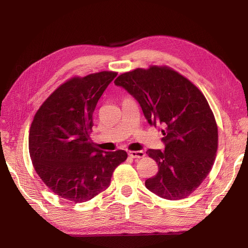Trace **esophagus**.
I'll use <instances>...</instances> for the list:
<instances>
[{"instance_id":"esophagus-1","label":"esophagus","mask_w":248,"mask_h":248,"mask_svg":"<svg viewBox=\"0 0 248 248\" xmlns=\"http://www.w3.org/2000/svg\"><path fill=\"white\" fill-rule=\"evenodd\" d=\"M128 154H129L131 158H136V159L142 158V157L146 155L144 151H130Z\"/></svg>"}]
</instances>
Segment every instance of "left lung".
<instances>
[{"label": "left lung", "mask_w": 248, "mask_h": 248, "mask_svg": "<svg viewBox=\"0 0 248 248\" xmlns=\"http://www.w3.org/2000/svg\"><path fill=\"white\" fill-rule=\"evenodd\" d=\"M115 84L139 101L150 125L162 127L166 148L147 151L158 166L146 180L147 188L170 201L190 196L211 170L218 146L217 124L204 94L168 66L122 73Z\"/></svg>", "instance_id": "left-lung-1"}]
</instances>
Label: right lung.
I'll use <instances>...</instances> for the list:
<instances>
[{
	"mask_svg": "<svg viewBox=\"0 0 248 248\" xmlns=\"http://www.w3.org/2000/svg\"><path fill=\"white\" fill-rule=\"evenodd\" d=\"M117 72L74 77L52 92L37 110L29 134V152L37 174L59 197L87 202L109 186L124 162V150L103 152L90 139L93 112Z\"/></svg>",
	"mask_w": 248,
	"mask_h": 248,
	"instance_id": "obj_1",
	"label": "right lung"
}]
</instances>
